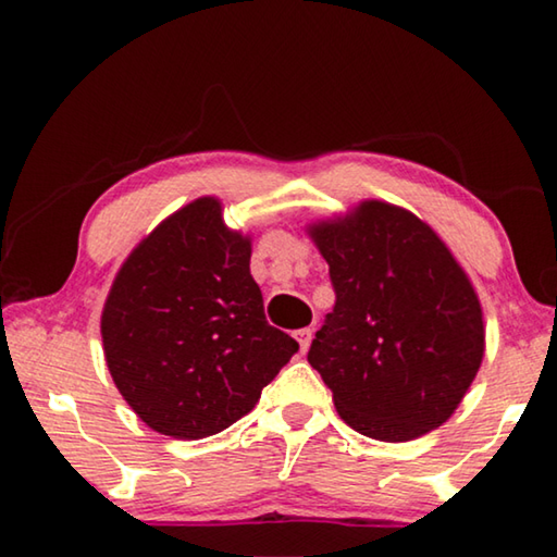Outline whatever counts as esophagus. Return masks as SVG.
Instances as JSON below:
<instances>
[{
    "mask_svg": "<svg viewBox=\"0 0 557 557\" xmlns=\"http://www.w3.org/2000/svg\"><path fill=\"white\" fill-rule=\"evenodd\" d=\"M312 336H314L312 329H299V332H295V338H297L301 354H305L307 348H309V344H312Z\"/></svg>",
    "mask_w": 557,
    "mask_h": 557,
    "instance_id": "34e87169",
    "label": "esophagus"
}]
</instances>
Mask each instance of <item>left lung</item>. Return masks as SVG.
Returning <instances> with one entry per match:
<instances>
[{
  "label": "left lung",
  "instance_id": "8db88e82",
  "mask_svg": "<svg viewBox=\"0 0 557 557\" xmlns=\"http://www.w3.org/2000/svg\"><path fill=\"white\" fill-rule=\"evenodd\" d=\"M334 312L309 348L348 428L381 442L451 418L484 358L482 305L445 240L385 201L309 225Z\"/></svg>",
  "mask_w": 557,
  "mask_h": 557
}]
</instances>
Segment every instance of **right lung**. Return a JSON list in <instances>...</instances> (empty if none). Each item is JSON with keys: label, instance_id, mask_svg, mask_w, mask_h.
<instances>
[{"label": "right lung", "instance_id": "1", "mask_svg": "<svg viewBox=\"0 0 557 557\" xmlns=\"http://www.w3.org/2000/svg\"><path fill=\"white\" fill-rule=\"evenodd\" d=\"M250 235L201 196L139 240L100 317L108 371L154 432L201 440L260 400L299 344L270 326L250 275Z\"/></svg>", "mask_w": 557, "mask_h": 557}]
</instances>
